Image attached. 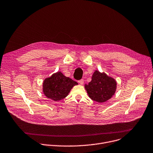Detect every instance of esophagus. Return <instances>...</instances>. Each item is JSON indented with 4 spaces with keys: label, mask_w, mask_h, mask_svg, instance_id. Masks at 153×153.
I'll return each instance as SVG.
<instances>
[{
    "label": "esophagus",
    "mask_w": 153,
    "mask_h": 153,
    "mask_svg": "<svg viewBox=\"0 0 153 153\" xmlns=\"http://www.w3.org/2000/svg\"><path fill=\"white\" fill-rule=\"evenodd\" d=\"M78 82L79 83V84H80V85H82L83 84H84V80H83V79H81V80H79V81H78Z\"/></svg>",
    "instance_id": "esophagus-1"
}]
</instances>
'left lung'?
<instances>
[{"label": "left lung", "instance_id": "left-lung-1", "mask_svg": "<svg viewBox=\"0 0 153 153\" xmlns=\"http://www.w3.org/2000/svg\"><path fill=\"white\" fill-rule=\"evenodd\" d=\"M117 85L114 78L108 76L104 72L95 70L91 82L85 84L84 87L92 100L102 103L112 98L117 90Z\"/></svg>", "mask_w": 153, "mask_h": 153}]
</instances>
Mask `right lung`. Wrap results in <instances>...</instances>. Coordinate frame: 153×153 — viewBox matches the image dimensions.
<instances>
[{
	"instance_id": "1",
	"label": "right lung",
	"mask_w": 153,
	"mask_h": 153,
	"mask_svg": "<svg viewBox=\"0 0 153 153\" xmlns=\"http://www.w3.org/2000/svg\"><path fill=\"white\" fill-rule=\"evenodd\" d=\"M77 84L76 81L58 71L44 80L43 92L48 98L59 101L66 98L73 87Z\"/></svg>"
}]
</instances>
